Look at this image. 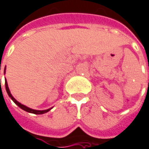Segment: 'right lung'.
Instances as JSON below:
<instances>
[{"label": "right lung", "mask_w": 149, "mask_h": 149, "mask_svg": "<svg viewBox=\"0 0 149 149\" xmlns=\"http://www.w3.org/2000/svg\"><path fill=\"white\" fill-rule=\"evenodd\" d=\"M5 72H6V68H5ZM6 92L8 93V95L9 96V97L11 98V99L13 100V102L16 104L17 106H18V107H20L21 109H22L23 111H26V112H29V113H32V114H45L47 112H48V111L52 109V108H50V109H47V110H44V111H37V110H34V109H31V108H29V107H26V106H24L22 104H21L20 102H18L17 101L13 96H12V94H11V93L9 91V87H8V83L6 81Z\"/></svg>", "instance_id": "obj_1"}]
</instances>
